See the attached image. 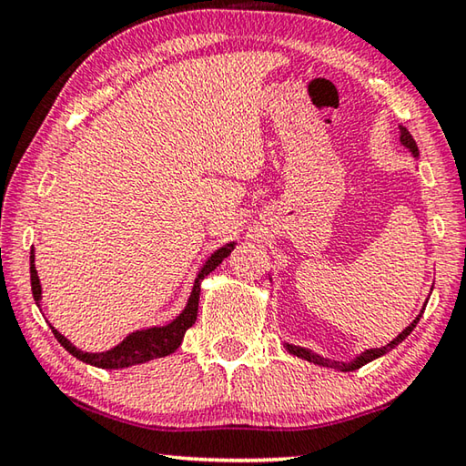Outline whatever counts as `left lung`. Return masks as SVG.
<instances>
[{
  "instance_id": "left-lung-1",
  "label": "left lung",
  "mask_w": 466,
  "mask_h": 466,
  "mask_svg": "<svg viewBox=\"0 0 466 466\" xmlns=\"http://www.w3.org/2000/svg\"><path fill=\"white\" fill-rule=\"evenodd\" d=\"M401 144L406 146V147H410L411 150V154H418V146H416V139L411 137V134L410 131L406 129V127H401ZM420 316L422 314H418V319L410 324V327L406 329V330H401V335L398 337V339H393L390 345H385V347H381V349H370V350H365V353H361L359 355L355 361H350V363H340V361H330V359H324V357H320V355H316V353H312V350H309V349H302V347H294V345H286V349L289 350V353L292 355H296V357H302V359H306V361H310V363H314V365H322V367H330V370H339V371H355V370H359V367H363L365 363H370V361H373V359H377V357H381V355H385L388 353V350H391L393 347H398L400 342L406 339L411 330L416 329V324H418V320H420Z\"/></svg>"
}]
</instances>
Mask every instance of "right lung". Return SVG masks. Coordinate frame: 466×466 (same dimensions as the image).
I'll use <instances>...</instances> for the list:
<instances>
[{"label": "right lung", "mask_w": 466, "mask_h": 466, "mask_svg": "<svg viewBox=\"0 0 466 466\" xmlns=\"http://www.w3.org/2000/svg\"><path fill=\"white\" fill-rule=\"evenodd\" d=\"M233 245L235 243H227L225 248L215 251L213 256L208 258V261L205 263L203 269L198 271V276L195 279V286H192V294L188 298L187 309H184L182 314L177 316V319H174L170 324H166V327H154L147 330L131 332V335L121 340L117 347H113L111 350H105V353H83L81 349H76L73 342L60 335L55 327H52V332H55V337L60 345H63L70 355L76 357L78 361L101 367V370H121V367L146 363V361H152V359H160V357L170 355L180 347L184 332H187L197 320L200 282H203L205 276H208L210 271L218 266V263L229 256ZM30 279H32V296L38 304L42 298V288H40L36 266H34V249L30 253Z\"/></svg>", "instance_id": "1"}]
</instances>
